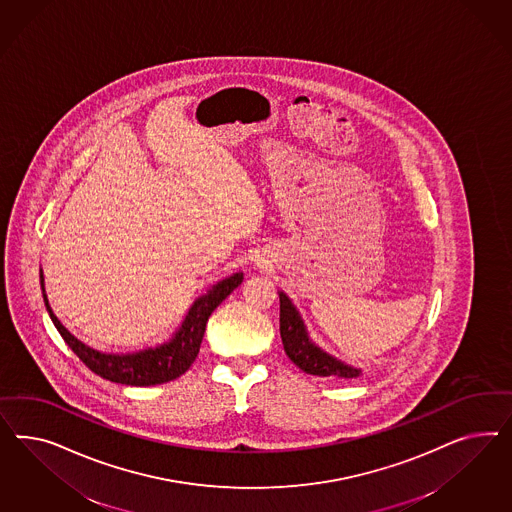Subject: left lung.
Masks as SVG:
<instances>
[{
  "label": "left lung",
  "mask_w": 512,
  "mask_h": 512,
  "mask_svg": "<svg viewBox=\"0 0 512 512\" xmlns=\"http://www.w3.org/2000/svg\"><path fill=\"white\" fill-rule=\"evenodd\" d=\"M279 334L287 357L291 358L302 372L319 377L345 379H353L360 375V370L343 364L338 358L330 357L310 340L304 321L300 319L293 302L283 293H279Z\"/></svg>",
  "instance_id": "left-lung-1"
}]
</instances>
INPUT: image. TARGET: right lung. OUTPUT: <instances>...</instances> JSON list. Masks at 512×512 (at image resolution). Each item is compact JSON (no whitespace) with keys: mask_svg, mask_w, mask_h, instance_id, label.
Wrapping results in <instances>:
<instances>
[{"mask_svg":"<svg viewBox=\"0 0 512 512\" xmlns=\"http://www.w3.org/2000/svg\"><path fill=\"white\" fill-rule=\"evenodd\" d=\"M39 278H41L43 300H45L52 323L58 328L63 341L71 347V351L93 373H97L103 379H109L112 383H122L129 387H150V385L169 383L189 370V366L199 355L208 317L242 283L244 276L234 274L231 278L223 279L214 285L206 295L195 300V304L191 306V310L186 315V321L182 323L180 330L172 336L171 341H167L155 349H144V351L133 353V355H105V353H99L92 347L84 345L82 341H78L58 321V317L48 306L45 285H43V270H41Z\"/></svg>","mask_w":512,"mask_h":512,"instance_id":"add662e5","label":"right lung"}]
</instances>
